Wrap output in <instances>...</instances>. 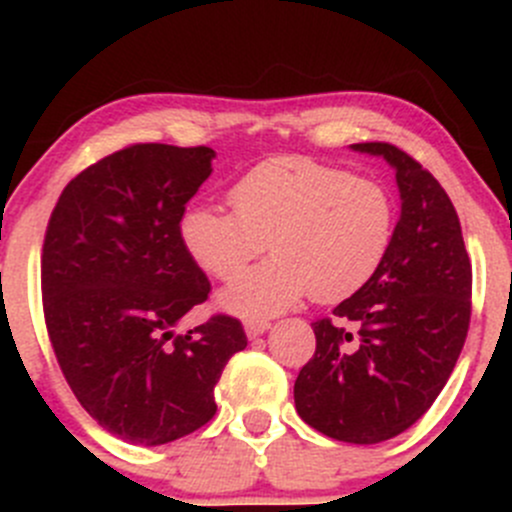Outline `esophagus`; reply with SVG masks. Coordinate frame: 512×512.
I'll return each mask as SVG.
<instances>
[{"instance_id":"34e87169","label":"esophagus","mask_w":512,"mask_h":512,"mask_svg":"<svg viewBox=\"0 0 512 512\" xmlns=\"http://www.w3.org/2000/svg\"><path fill=\"white\" fill-rule=\"evenodd\" d=\"M267 329H270V322H267V319H250V322L245 324V332H247V337H250V339L262 337Z\"/></svg>"}]
</instances>
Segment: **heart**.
Wrapping results in <instances>:
<instances>
[{
  "mask_svg": "<svg viewBox=\"0 0 512 512\" xmlns=\"http://www.w3.org/2000/svg\"><path fill=\"white\" fill-rule=\"evenodd\" d=\"M232 213L193 205L180 215L185 255L213 280L231 277L264 249L276 255L220 292V307L265 319L297 304L342 302L376 275L396 230L391 190L369 175L302 156L257 163L230 188Z\"/></svg>",
  "mask_w": 512,
  "mask_h": 512,
  "instance_id": "heart-1",
  "label": "heart"
}]
</instances>
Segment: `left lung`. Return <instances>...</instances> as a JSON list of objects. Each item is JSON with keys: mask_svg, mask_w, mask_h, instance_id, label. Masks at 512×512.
Here are the masks:
<instances>
[{"mask_svg": "<svg viewBox=\"0 0 512 512\" xmlns=\"http://www.w3.org/2000/svg\"><path fill=\"white\" fill-rule=\"evenodd\" d=\"M396 170L401 215L389 255L359 292L312 324L294 381L304 423L344 443L389 441L431 409L471 324L473 272L451 198L391 143H354Z\"/></svg>", "mask_w": 512, "mask_h": 512, "instance_id": "8db88e82", "label": "left lung"}]
</instances>
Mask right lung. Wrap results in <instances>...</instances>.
I'll return each instance as SVG.
<instances>
[{"instance_id": "add662e5", "label": "right lung", "mask_w": 512, "mask_h": 512, "mask_svg": "<svg viewBox=\"0 0 512 512\" xmlns=\"http://www.w3.org/2000/svg\"><path fill=\"white\" fill-rule=\"evenodd\" d=\"M213 158L208 146L121 148L66 185L46 225L51 347L79 404L123 441L163 446L205 426L225 364L247 347L240 319L227 314L173 332L210 292L178 223Z\"/></svg>"}]
</instances>
